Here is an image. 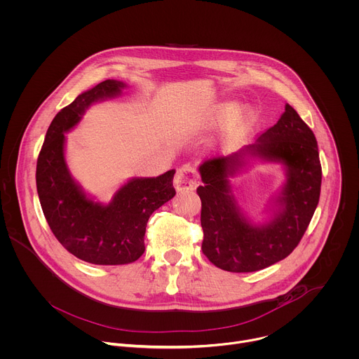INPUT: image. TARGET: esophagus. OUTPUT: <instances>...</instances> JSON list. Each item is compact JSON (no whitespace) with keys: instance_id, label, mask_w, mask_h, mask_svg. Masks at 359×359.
Returning <instances> with one entry per match:
<instances>
[{"instance_id":"esophagus-1","label":"esophagus","mask_w":359,"mask_h":359,"mask_svg":"<svg viewBox=\"0 0 359 359\" xmlns=\"http://www.w3.org/2000/svg\"><path fill=\"white\" fill-rule=\"evenodd\" d=\"M198 184L197 170L191 165H183L177 169L175 176V187L177 191H187L196 189Z\"/></svg>"}]
</instances>
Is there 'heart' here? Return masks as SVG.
<instances>
[{"label":"heart","mask_w":359,"mask_h":359,"mask_svg":"<svg viewBox=\"0 0 359 359\" xmlns=\"http://www.w3.org/2000/svg\"><path fill=\"white\" fill-rule=\"evenodd\" d=\"M235 113V107L231 106V104H226L224 106L221 110H219V117H231L233 116ZM248 120H249V114L246 111H242L239 113L236 117L232 118V121L228 124V128H226V138L228 140H235L238 137V134L245 128V126L248 124Z\"/></svg>","instance_id":"heart-1"}]
</instances>
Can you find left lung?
<instances>
[{"mask_svg":"<svg viewBox=\"0 0 359 359\" xmlns=\"http://www.w3.org/2000/svg\"><path fill=\"white\" fill-rule=\"evenodd\" d=\"M246 153L262 154L284 163L289 179L280 208L267 226L248 223L229 194L227 176L243 163ZM203 253L221 270L259 271L290 256L299 245L320 198L322 165L318 141L297 110L285 111L274 127L266 130L257 144L231 156L207 159L200 166Z\"/></svg>","mask_w":359,"mask_h":359,"instance_id":"1","label":"left lung"}]
</instances>
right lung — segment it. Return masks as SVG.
<instances>
[{"label": "right lung", "mask_w": 359, "mask_h": 359, "mask_svg": "<svg viewBox=\"0 0 359 359\" xmlns=\"http://www.w3.org/2000/svg\"><path fill=\"white\" fill-rule=\"evenodd\" d=\"M126 85L106 79L81 93L53 118L36 165V187L46 221L55 239L75 257L99 266H121L138 260L149 217L169 201L175 170L158 177L134 179L109 205L86 198L72 182L64 161V131L75 126L85 107L113 96Z\"/></svg>", "instance_id": "add662e5"}]
</instances>
